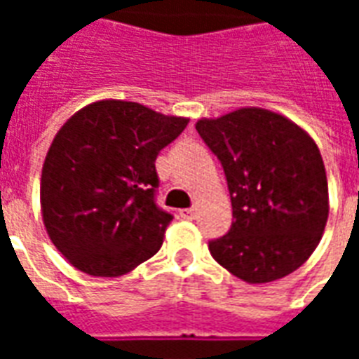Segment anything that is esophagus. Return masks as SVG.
<instances>
[{"label": "esophagus", "instance_id": "esophagus-1", "mask_svg": "<svg viewBox=\"0 0 359 359\" xmlns=\"http://www.w3.org/2000/svg\"><path fill=\"white\" fill-rule=\"evenodd\" d=\"M194 208H184V210L179 211V215L182 219H194Z\"/></svg>", "mask_w": 359, "mask_h": 359}]
</instances>
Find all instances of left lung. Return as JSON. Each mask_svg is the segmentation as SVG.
<instances>
[{
  "instance_id": "obj_1",
  "label": "left lung",
  "mask_w": 359,
  "mask_h": 359,
  "mask_svg": "<svg viewBox=\"0 0 359 359\" xmlns=\"http://www.w3.org/2000/svg\"><path fill=\"white\" fill-rule=\"evenodd\" d=\"M196 130L221 161L233 203L229 233L210 241L213 259L252 285L290 275L313 254L329 217L316 142L257 107L202 118Z\"/></svg>"
}]
</instances>
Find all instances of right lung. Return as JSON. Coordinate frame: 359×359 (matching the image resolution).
I'll return each mask as SVG.
<instances>
[{"label": "right lung", "instance_id": "add662e5", "mask_svg": "<svg viewBox=\"0 0 359 359\" xmlns=\"http://www.w3.org/2000/svg\"><path fill=\"white\" fill-rule=\"evenodd\" d=\"M136 102L86 105L61 126L42 169V215L55 248L94 277L156 254L172 215L156 202V159L187 128Z\"/></svg>", "mask_w": 359, "mask_h": 359}]
</instances>
